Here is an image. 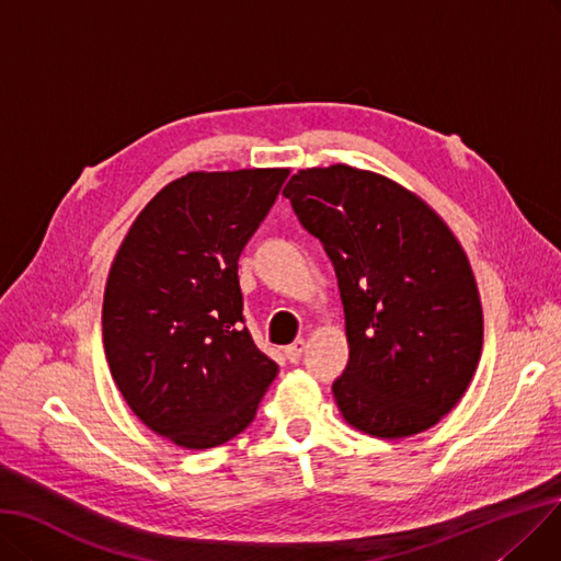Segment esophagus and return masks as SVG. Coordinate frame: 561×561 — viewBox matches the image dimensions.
<instances>
[{
	"instance_id": "1",
	"label": "esophagus",
	"mask_w": 561,
	"mask_h": 561,
	"mask_svg": "<svg viewBox=\"0 0 561 561\" xmlns=\"http://www.w3.org/2000/svg\"><path fill=\"white\" fill-rule=\"evenodd\" d=\"M304 350H306V341H304V339H297L293 345L285 347V356H287L293 364H297L299 358H301V354H304Z\"/></svg>"
}]
</instances>
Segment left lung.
Here are the masks:
<instances>
[{"mask_svg": "<svg viewBox=\"0 0 561 561\" xmlns=\"http://www.w3.org/2000/svg\"><path fill=\"white\" fill-rule=\"evenodd\" d=\"M283 195L339 276L350 362L331 391L343 419L379 439L433 428L465 396L483 347L460 241L425 199L379 172L306 168Z\"/></svg>", "mask_w": 561, "mask_h": 561, "instance_id": "left-lung-1", "label": "left lung"}]
</instances>
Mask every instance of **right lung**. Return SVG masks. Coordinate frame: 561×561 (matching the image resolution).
Returning a JSON list of instances; mask_svg holds the SVG:
<instances>
[{"mask_svg":"<svg viewBox=\"0 0 561 561\" xmlns=\"http://www.w3.org/2000/svg\"><path fill=\"white\" fill-rule=\"evenodd\" d=\"M289 168L188 172L156 193L112 260L103 347L149 431L214 449L255 419L278 375L243 327L237 260Z\"/></svg>","mask_w":561,"mask_h":561,"instance_id":"obj_1","label":"right lung"}]
</instances>
